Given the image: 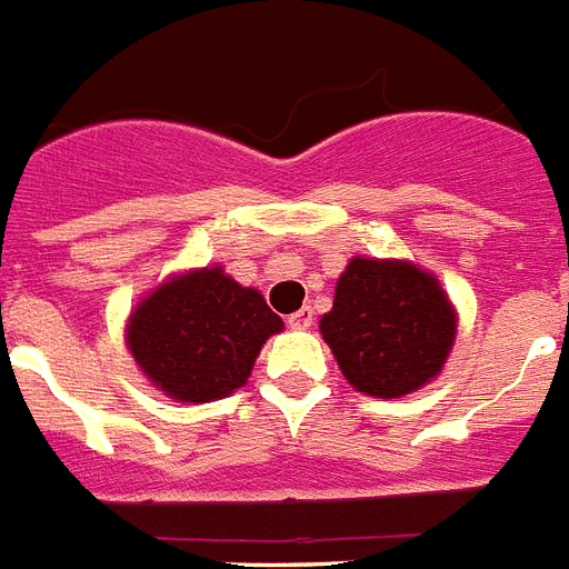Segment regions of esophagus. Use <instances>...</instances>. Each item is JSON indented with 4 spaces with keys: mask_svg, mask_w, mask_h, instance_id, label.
<instances>
[{
    "mask_svg": "<svg viewBox=\"0 0 569 569\" xmlns=\"http://www.w3.org/2000/svg\"><path fill=\"white\" fill-rule=\"evenodd\" d=\"M288 326L290 329H311L313 326V311L311 308H299V311H293L288 317Z\"/></svg>",
    "mask_w": 569,
    "mask_h": 569,
    "instance_id": "esophagus-1",
    "label": "esophagus"
}]
</instances>
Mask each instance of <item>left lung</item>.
<instances>
[{"instance_id": "1", "label": "left lung", "mask_w": 569, "mask_h": 569, "mask_svg": "<svg viewBox=\"0 0 569 569\" xmlns=\"http://www.w3.org/2000/svg\"><path fill=\"white\" fill-rule=\"evenodd\" d=\"M320 335L343 379L399 399L435 381L458 335V311L435 272L406 258H349Z\"/></svg>"}]
</instances>
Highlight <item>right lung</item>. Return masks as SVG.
I'll list each match as a JSON object with an SVG mask.
<instances>
[{"mask_svg":"<svg viewBox=\"0 0 569 569\" xmlns=\"http://www.w3.org/2000/svg\"><path fill=\"white\" fill-rule=\"evenodd\" d=\"M281 329L261 293L217 263L172 272L149 290L126 320V347L152 388L202 406L243 388Z\"/></svg>","mask_w":569,"mask_h":569,"instance_id":"add662e5","label":"right lung"}]
</instances>
